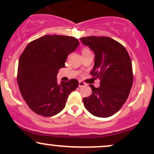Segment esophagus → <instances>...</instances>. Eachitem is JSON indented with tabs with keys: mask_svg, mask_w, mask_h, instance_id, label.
I'll use <instances>...</instances> for the list:
<instances>
[{
	"mask_svg": "<svg viewBox=\"0 0 154 154\" xmlns=\"http://www.w3.org/2000/svg\"><path fill=\"white\" fill-rule=\"evenodd\" d=\"M86 84L85 82H82V81H79V87L81 88V87H83V86H85Z\"/></svg>",
	"mask_w": 154,
	"mask_h": 154,
	"instance_id": "obj_1",
	"label": "esophagus"
}]
</instances>
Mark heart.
I'll list each match as a JSON object with an SVG mask.
<instances>
[{"label": "heart", "instance_id": "b5f03b06", "mask_svg": "<svg viewBox=\"0 0 154 154\" xmlns=\"http://www.w3.org/2000/svg\"><path fill=\"white\" fill-rule=\"evenodd\" d=\"M88 53H91V51H90V49L88 48L85 47V48H83L82 49V56H83V55L86 54H88Z\"/></svg>", "mask_w": 154, "mask_h": 154}]
</instances>
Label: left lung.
Returning a JSON list of instances; mask_svg holds the SVG:
<instances>
[{"label": "left lung", "mask_w": 154, "mask_h": 154, "mask_svg": "<svg viewBox=\"0 0 154 154\" xmlns=\"http://www.w3.org/2000/svg\"><path fill=\"white\" fill-rule=\"evenodd\" d=\"M95 54L92 77L100 79V87L90 85L92 94L83 98L85 107L98 117H109L121 109L128 99L132 82V61L125 48L109 37L81 38Z\"/></svg>", "instance_id": "left-lung-1"}]
</instances>
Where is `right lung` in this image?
Wrapping results in <instances>:
<instances>
[{
	"mask_svg": "<svg viewBox=\"0 0 154 154\" xmlns=\"http://www.w3.org/2000/svg\"><path fill=\"white\" fill-rule=\"evenodd\" d=\"M79 44L74 37L44 35L30 42L21 55L17 72L19 91L38 115L52 116L62 111L69 95L78 87L76 79L58 84L56 77L65 66L67 56Z\"/></svg>",
	"mask_w": 154,
	"mask_h": 154,
	"instance_id": "add662e5",
	"label": "right lung"
}]
</instances>
